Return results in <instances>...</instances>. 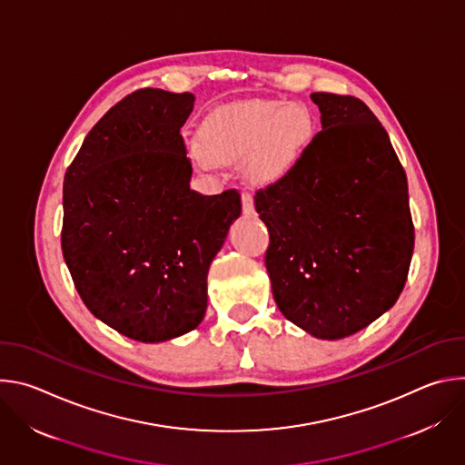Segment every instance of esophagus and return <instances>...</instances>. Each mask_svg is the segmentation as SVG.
I'll return each instance as SVG.
<instances>
[{"label": "esophagus", "instance_id": "obj_1", "mask_svg": "<svg viewBox=\"0 0 465 465\" xmlns=\"http://www.w3.org/2000/svg\"><path fill=\"white\" fill-rule=\"evenodd\" d=\"M241 201H242V213L244 215H252L253 213V198H252V194L248 191H244L241 194Z\"/></svg>", "mask_w": 465, "mask_h": 465}]
</instances>
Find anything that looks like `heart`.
I'll list each match as a JSON object with an SVG mask.
<instances>
[{"label": "heart", "mask_w": 465, "mask_h": 465, "mask_svg": "<svg viewBox=\"0 0 465 465\" xmlns=\"http://www.w3.org/2000/svg\"><path fill=\"white\" fill-rule=\"evenodd\" d=\"M316 138V117L303 103L255 99L212 112L201 138L187 142V154L203 171L242 162L244 174L259 185L291 176Z\"/></svg>", "instance_id": "heart-1"}]
</instances>
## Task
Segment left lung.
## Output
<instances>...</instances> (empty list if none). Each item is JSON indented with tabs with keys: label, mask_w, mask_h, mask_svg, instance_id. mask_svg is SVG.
I'll use <instances>...</instances> for the list:
<instances>
[{
	"label": "left lung",
	"mask_w": 465,
	"mask_h": 465,
	"mask_svg": "<svg viewBox=\"0 0 465 465\" xmlns=\"http://www.w3.org/2000/svg\"><path fill=\"white\" fill-rule=\"evenodd\" d=\"M322 130L296 171L253 196L274 300L323 341L350 337L400 298L414 250L405 169L357 97L316 92Z\"/></svg>",
	"instance_id": "left-lung-1"
}]
</instances>
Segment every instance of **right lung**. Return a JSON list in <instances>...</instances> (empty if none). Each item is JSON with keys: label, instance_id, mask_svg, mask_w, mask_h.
<instances>
[{"label": "right lung", "instance_id": "add662e5", "mask_svg": "<svg viewBox=\"0 0 465 465\" xmlns=\"http://www.w3.org/2000/svg\"><path fill=\"white\" fill-rule=\"evenodd\" d=\"M194 95L145 88L88 132L64 176L62 253L94 316L138 342L189 333L241 194H201L180 128Z\"/></svg>", "mask_w": 465, "mask_h": 465}]
</instances>
